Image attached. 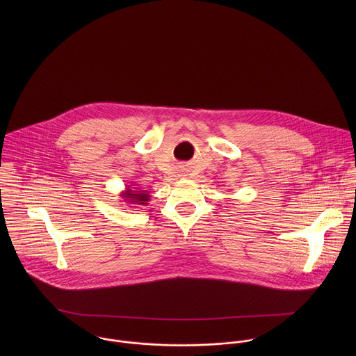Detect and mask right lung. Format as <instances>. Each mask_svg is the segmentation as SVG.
Masks as SVG:
<instances>
[{
	"label": "right lung",
	"mask_w": 356,
	"mask_h": 356,
	"mask_svg": "<svg viewBox=\"0 0 356 356\" xmlns=\"http://www.w3.org/2000/svg\"><path fill=\"white\" fill-rule=\"evenodd\" d=\"M123 202L127 204H131L133 207H137V205H148L149 203V197L151 195L148 193V191L145 189H141V188H133L130 189V186H127L120 195H119Z\"/></svg>",
	"instance_id": "1"
}]
</instances>
